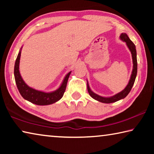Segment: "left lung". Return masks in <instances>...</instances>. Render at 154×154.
Listing matches in <instances>:
<instances>
[{
  "instance_id": "1",
  "label": "left lung",
  "mask_w": 154,
  "mask_h": 154,
  "mask_svg": "<svg viewBox=\"0 0 154 154\" xmlns=\"http://www.w3.org/2000/svg\"><path fill=\"white\" fill-rule=\"evenodd\" d=\"M120 38L124 41V42H126L128 48H129L130 52L132 54V62H133V69H132V72L131 74V77H130V81L128 82V84L127 85V86L124 88L123 90L117 94L114 95L113 96H111V97H103V96H100L94 93L92 90H90L89 84L87 83V88H88V91L89 94L92 98H93L95 100L99 101V102L103 103H115L116 101H118L121 100L122 98H124L128 94L129 92L131 90L132 86H133L134 83L135 79H136L137 74V51H136V47L135 45L133 43V42L130 39L126 33H122L120 35Z\"/></svg>"
}]
</instances>
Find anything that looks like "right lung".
<instances>
[{
	"instance_id": "obj_1",
	"label": "right lung",
	"mask_w": 154,
	"mask_h": 154,
	"mask_svg": "<svg viewBox=\"0 0 154 154\" xmlns=\"http://www.w3.org/2000/svg\"><path fill=\"white\" fill-rule=\"evenodd\" d=\"M20 56L21 50L18 54L16 60H15L14 66V76L17 89L22 97L26 100L29 101V102L37 105H51V104L56 103L57 101H58L60 99H61L64 95L65 90H66L68 79H69L71 72H69L66 75L60 87L58 90L54 91V92L47 93L36 90L32 88H30L28 85L26 84L24 80L22 79V77H21L19 71Z\"/></svg>"
}]
</instances>
